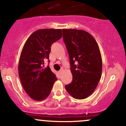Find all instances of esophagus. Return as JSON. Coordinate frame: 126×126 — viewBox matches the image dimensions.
I'll use <instances>...</instances> for the list:
<instances>
[{
	"label": "esophagus",
	"mask_w": 126,
	"mask_h": 126,
	"mask_svg": "<svg viewBox=\"0 0 126 126\" xmlns=\"http://www.w3.org/2000/svg\"><path fill=\"white\" fill-rule=\"evenodd\" d=\"M62 72H63V69H61L60 71H59V74H61V73H62Z\"/></svg>",
	"instance_id": "esophagus-1"
}]
</instances>
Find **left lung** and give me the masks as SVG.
Returning <instances> with one entry per match:
<instances>
[{
    "label": "left lung",
    "mask_w": 126,
    "mask_h": 126,
    "mask_svg": "<svg viewBox=\"0 0 126 126\" xmlns=\"http://www.w3.org/2000/svg\"><path fill=\"white\" fill-rule=\"evenodd\" d=\"M69 54L72 80L65 85L71 96L83 99L91 94L101 79L102 62L98 44L85 30L62 29Z\"/></svg>",
    "instance_id": "obj_1"
}]
</instances>
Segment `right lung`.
Masks as SVG:
<instances>
[{"label":"right lung","instance_id":"add662e5","mask_svg":"<svg viewBox=\"0 0 126 126\" xmlns=\"http://www.w3.org/2000/svg\"><path fill=\"white\" fill-rule=\"evenodd\" d=\"M62 36V29H39L29 36L22 48L19 76L25 92L35 101L47 97L57 80L49 66L44 68V63L49 60L52 44Z\"/></svg>","mask_w":126,"mask_h":126}]
</instances>
